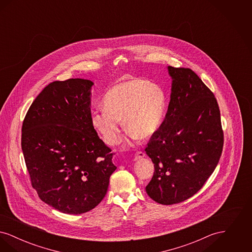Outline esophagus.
Here are the masks:
<instances>
[{
    "label": "esophagus",
    "instance_id": "obj_1",
    "mask_svg": "<svg viewBox=\"0 0 252 252\" xmlns=\"http://www.w3.org/2000/svg\"><path fill=\"white\" fill-rule=\"evenodd\" d=\"M144 157H145V154H144V152H142V151H138V152H136V154H135V156H134V160H137V159L143 158Z\"/></svg>",
    "mask_w": 252,
    "mask_h": 252
}]
</instances>
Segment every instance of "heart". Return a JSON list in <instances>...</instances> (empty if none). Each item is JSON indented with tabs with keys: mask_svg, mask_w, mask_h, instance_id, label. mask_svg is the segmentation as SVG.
I'll use <instances>...</instances> for the list:
<instances>
[{
	"mask_svg": "<svg viewBox=\"0 0 252 252\" xmlns=\"http://www.w3.org/2000/svg\"><path fill=\"white\" fill-rule=\"evenodd\" d=\"M166 96L160 86L144 79H131L114 85L102 100V107L91 114V124L108 144L117 143L121 120L138 140L152 137L158 129Z\"/></svg>",
	"mask_w": 252,
	"mask_h": 252,
	"instance_id": "b5f03b06",
	"label": "heart"
}]
</instances>
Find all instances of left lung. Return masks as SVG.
<instances>
[{
    "mask_svg": "<svg viewBox=\"0 0 252 252\" xmlns=\"http://www.w3.org/2000/svg\"><path fill=\"white\" fill-rule=\"evenodd\" d=\"M172 79L167 113L145 148L154 175L145 187L158 203L172 205L198 192L214 173L224 136L216 97L188 68L167 67Z\"/></svg>",
    "mask_w": 252,
    "mask_h": 252,
    "instance_id": "left-lung-1",
    "label": "left lung"
}]
</instances>
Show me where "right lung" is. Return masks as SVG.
I'll use <instances>...</instances> for the list:
<instances>
[{
  "label": "right lung",
  "instance_id": "right-lung-1",
  "mask_svg": "<svg viewBox=\"0 0 252 252\" xmlns=\"http://www.w3.org/2000/svg\"><path fill=\"white\" fill-rule=\"evenodd\" d=\"M93 86L82 78L49 84L23 124L22 149L32 186L43 202L63 214L95 208L117 168L91 124Z\"/></svg>",
  "mask_w": 252,
  "mask_h": 252
}]
</instances>
